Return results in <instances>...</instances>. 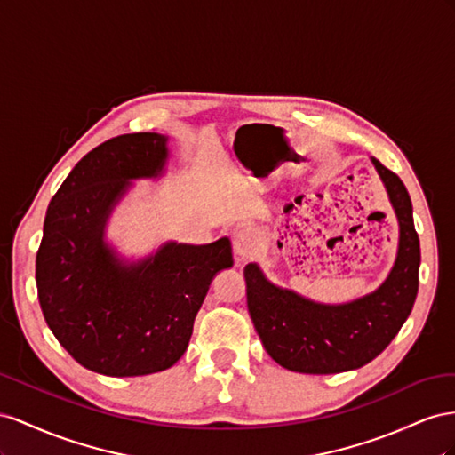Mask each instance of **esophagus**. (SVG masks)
Masks as SVG:
<instances>
[{"label":"esophagus","mask_w":455,"mask_h":455,"mask_svg":"<svg viewBox=\"0 0 455 455\" xmlns=\"http://www.w3.org/2000/svg\"><path fill=\"white\" fill-rule=\"evenodd\" d=\"M235 253L238 259H242V261H245V259H250L257 245H259V236L257 232L253 228H240L236 235H235Z\"/></svg>","instance_id":"1"}]
</instances>
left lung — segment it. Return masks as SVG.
Instances as JSON below:
<instances>
[{
	"instance_id": "obj_1",
	"label": "left lung",
	"mask_w": 455,
	"mask_h": 455,
	"mask_svg": "<svg viewBox=\"0 0 455 455\" xmlns=\"http://www.w3.org/2000/svg\"><path fill=\"white\" fill-rule=\"evenodd\" d=\"M398 220L395 265L379 288L347 303H318L272 283L257 263L245 265L248 310L270 358L299 373H341L362 368L381 355L411 313L419 285V238L413 227L410 194L400 177L379 162Z\"/></svg>"
}]
</instances>
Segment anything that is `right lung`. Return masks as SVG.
Segmentation results:
<instances>
[{
	"label": "right lung",
	"mask_w": 455,
	"mask_h": 455,
	"mask_svg": "<svg viewBox=\"0 0 455 455\" xmlns=\"http://www.w3.org/2000/svg\"><path fill=\"white\" fill-rule=\"evenodd\" d=\"M167 142L162 133L102 142L76 164L47 207L36 257L45 322L76 362L110 378L172 368L185 355L210 283L235 265L228 238L170 240L135 261L108 242V220L133 180L165 173Z\"/></svg>",
	"instance_id": "right-lung-1"
}]
</instances>
